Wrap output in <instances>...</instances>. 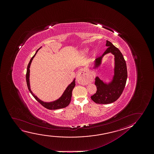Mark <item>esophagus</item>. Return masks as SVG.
<instances>
[{
	"instance_id": "esophagus-1",
	"label": "esophagus",
	"mask_w": 154,
	"mask_h": 154,
	"mask_svg": "<svg viewBox=\"0 0 154 154\" xmlns=\"http://www.w3.org/2000/svg\"><path fill=\"white\" fill-rule=\"evenodd\" d=\"M85 72V73L84 72ZM86 70H84V72H82V71H79V72H78V74L77 75V79H82V78H87L88 77V75H87V74Z\"/></svg>"
}]
</instances>
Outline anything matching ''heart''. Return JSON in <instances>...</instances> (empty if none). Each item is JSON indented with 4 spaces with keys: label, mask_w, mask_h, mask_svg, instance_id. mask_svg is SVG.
<instances>
[{
    "label": "heart",
    "mask_w": 154,
    "mask_h": 154,
    "mask_svg": "<svg viewBox=\"0 0 154 154\" xmlns=\"http://www.w3.org/2000/svg\"><path fill=\"white\" fill-rule=\"evenodd\" d=\"M87 50H85L84 53H86V52H87Z\"/></svg>",
    "instance_id": "obj_1"
}]
</instances>
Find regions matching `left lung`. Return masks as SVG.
I'll return each instance as SVG.
<instances>
[{"instance_id": "8db88e82", "label": "left lung", "mask_w": 154, "mask_h": 154, "mask_svg": "<svg viewBox=\"0 0 154 154\" xmlns=\"http://www.w3.org/2000/svg\"><path fill=\"white\" fill-rule=\"evenodd\" d=\"M106 45L108 48L101 57L96 59V66L100 63L103 55L112 53L115 57V75L112 82L108 85L104 84L98 77L95 79V85L97 87V91L91 96V99L99 104H108L116 101L122 94L127 78L126 63L122 54L109 41L107 40Z\"/></svg>"}]
</instances>
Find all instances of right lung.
Listing matches in <instances>:
<instances>
[{"instance_id": "right-lung-1", "label": "right lung", "mask_w": 154, "mask_h": 154, "mask_svg": "<svg viewBox=\"0 0 154 154\" xmlns=\"http://www.w3.org/2000/svg\"><path fill=\"white\" fill-rule=\"evenodd\" d=\"M40 48H39L37 51H36L35 54L31 58L29 63L28 65L26 78V82H27V85L28 90L29 91L30 93H31L32 95L34 96V98H35L36 100L39 102L42 106H44L45 108H46L48 109H60V108H63L66 107H67V106L69 105L71 101V98H72V91L73 89H74V87L75 86V79L67 87V88H66L65 91L63 93V95L61 96V97L59 99H58L57 100H56V101L51 102V103H45V102L42 101L40 99H38V98L36 97V96L34 95L33 93H32V91L30 90V88L29 78V77L30 66V64L32 63V59L34 58V57L35 56V55H36L37 53L38 52V50Z\"/></svg>"}]
</instances>
